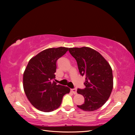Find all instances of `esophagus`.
Returning <instances> with one entry per match:
<instances>
[{"mask_svg": "<svg viewBox=\"0 0 135 135\" xmlns=\"http://www.w3.org/2000/svg\"><path fill=\"white\" fill-rule=\"evenodd\" d=\"M71 91L74 94H76V88H74L72 89H71Z\"/></svg>", "mask_w": 135, "mask_h": 135, "instance_id": "34e87169", "label": "esophagus"}]
</instances>
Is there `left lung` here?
Masks as SVG:
<instances>
[{
    "mask_svg": "<svg viewBox=\"0 0 135 135\" xmlns=\"http://www.w3.org/2000/svg\"><path fill=\"white\" fill-rule=\"evenodd\" d=\"M75 59L80 74L85 76L84 89L77 93L84 96L85 102L78 107L93 111L104 105L113 88V76L111 66L98 51L88 47L69 48Z\"/></svg>",
    "mask_w": 135,
    "mask_h": 135,
    "instance_id": "8db88e82",
    "label": "left lung"
}]
</instances>
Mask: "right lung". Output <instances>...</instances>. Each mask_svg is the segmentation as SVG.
<instances>
[{"mask_svg": "<svg viewBox=\"0 0 135 135\" xmlns=\"http://www.w3.org/2000/svg\"><path fill=\"white\" fill-rule=\"evenodd\" d=\"M68 49L64 47L47 49L28 62L23 75L24 90L30 103L40 111L55 110L61 105L63 96L70 93L69 88L53 81L57 60Z\"/></svg>", "mask_w": 135, "mask_h": 135, "instance_id": "add662e5", "label": "right lung"}]
</instances>
